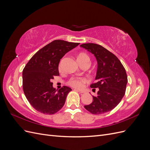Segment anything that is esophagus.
Listing matches in <instances>:
<instances>
[{
    "label": "esophagus",
    "instance_id": "esophagus-1",
    "mask_svg": "<svg viewBox=\"0 0 150 150\" xmlns=\"http://www.w3.org/2000/svg\"><path fill=\"white\" fill-rule=\"evenodd\" d=\"M74 91H76L79 92V93H81V94H82V93H84V91H81V90H79V89H74Z\"/></svg>",
    "mask_w": 150,
    "mask_h": 150
}]
</instances>
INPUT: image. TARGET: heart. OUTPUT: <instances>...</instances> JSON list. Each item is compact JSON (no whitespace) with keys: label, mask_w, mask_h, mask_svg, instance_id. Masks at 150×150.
I'll return each instance as SVG.
<instances>
[{"label":"heart","mask_w":150,"mask_h":150,"mask_svg":"<svg viewBox=\"0 0 150 150\" xmlns=\"http://www.w3.org/2000/svg\"><path fill=\"white\" fill-rule=\"evenodd\" d=\"M78 60L79 62V64L82 63L88 62L90 63V57L87 54L82 52L80 53L78 56ZM62 68V61L60 62L59 64V69L61 70ZM88 81V79L86 78H79V77H74L72 78L69 81V84L76 88H82L83 87L84 83H86Z\"/></svg>","instance_id":"1"}]
</instances>
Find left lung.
I'll list each match as a JSON object with an SVG mask.
<instances>
[{"label": "left lung", "mask_w": 150, "mask_h": 150, "mask_svg": "<svg viewBox=\"0 0 150 150\" xmlns=\"http://www.w3.org/2000/svg\"><path fill=\"white\" fill-rule=\"evenodd\" d=\"M80 46L94 54L98 62L96 82L90 86L98 88V94L93 96L92 103L84 108L94 115L110 111L125 96L128 83L125 67L115 54L100 45L87 43Z\"/></svg>", "instance_id": "obj_1"}]
</instances>
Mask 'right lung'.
Segmentation results:
<instances>
[{
	"instance_id": "1",
	"label": "right lung",
	"mask_w": 150,
	"mask_h": 150,
	"mask_svg": "<svg viewBox=\"0 0 150 150\" xmlns=\"http://www.w3.org/2000/svg\"><path fill=\"white\" fill-rule=\"evenodd\" d=\"M79 43L55 40L36 52L22 71V86L26 98L35 110L43 114L54 115L64 106L72 90L63 86L56 90L51 80L59 76V63L62 57Z\"/></svg>"
}]
</instances>
